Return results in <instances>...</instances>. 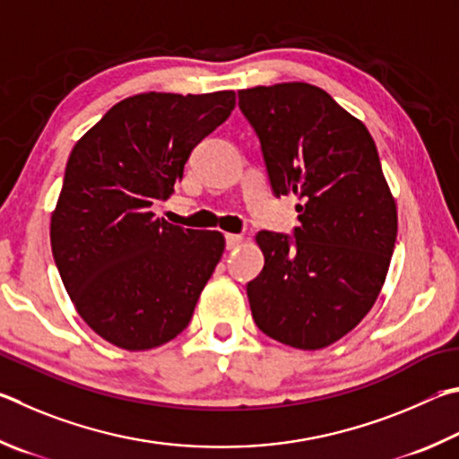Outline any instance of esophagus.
Wrapping results in <instances>:
<instances>
[{
	"mask_svg": "<svg viewBox=\"0 0 459 459\" xmlns=\"http://www.w3.org/2000/svg\"><path fill=\"white\" fill-rule=\"evenodd\" d=\"M244 242V236L239 234H228L225 236V246H228V250H236V247Z\"/></svg>",
	"mask_w": 459,
	"mask_h": 459,
	"instance_id": "1",
	"label": "esophagus"
}]
</instances>
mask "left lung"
<instances>
[{
  "mask_svg": "<svg viewBox=\"0 0 459 459\" xmlns=\"http://www.w3.org/2000/svg\"><path fill=\"white\" fill-rule=\"evenodd\" d=\"M239 108L262 143L276 195L302 199L296 239L260 231V276L247 284L252 316L288 347L318 351L373 308L397 239V205L367 126L323 88H244Z\"/></svg>",
  "mask_w": 459,
  "mask_h": 459,
  "instance_id": "obj_1",
  "label": "left lung"
}]
</instances>
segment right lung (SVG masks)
<instances>
[{
    "instance_id": "right-lung-1",
    "label": "right lung",
    "mask_w": 459,
    "mask_h": 459,
    "mask_svg": "<svg viewBox=\"0 0 459 459\" xmlns=\"http://www.w3.org/2000/svg\"><path fill=\"white\" fill-rule=\"evenodd\" d=\"M234 107V91L141 92L70 152L52 254L80 318L118 349L149 351L183 333L221 258V231L183 230L151 205L171 197L193 147Z\"/></svg>"
}]
</instances>
